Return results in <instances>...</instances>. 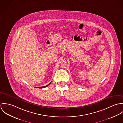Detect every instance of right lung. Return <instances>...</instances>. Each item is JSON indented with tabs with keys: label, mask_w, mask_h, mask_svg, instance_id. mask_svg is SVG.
I'll list each match as a JSON object with an SVG mask.
<instances>
[{
	"label": "right lung",
	"mask_w": 123,
	"mask_h": 123,
	"mask_svg": "<svg viewBox=\"0 0 123 123\" xmlns=\"http://www.w3.org/2000/svg\"><path fill=\"white\" fill-rule=\"evenodd\" d=\"M51 82H50V83H49V84H50L51 83ZM48 86V85H46V86H43V87H36V88H45V87H47Z\"/></svg>",
	"instance_id": "obj_1"
}]
</instances>
